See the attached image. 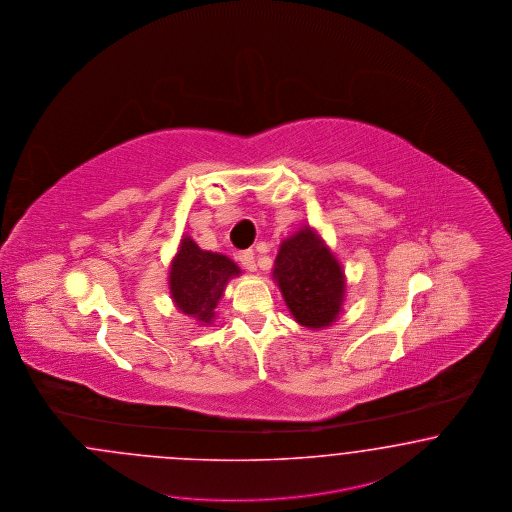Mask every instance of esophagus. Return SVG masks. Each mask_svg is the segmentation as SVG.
<instances>
[{"mask_svg": "<svg viewBox=\"0 0 512 512\" xmlns=\"http://www.w3.org/2000/svg\"><path fill=\"white\" fill-rule=\"evenodd\" d=\"M239 262L241 265L248 269V271H256V256H254V252L252 250H243V252H239Z\"/></svg>", "mask_w": 512, "mask_h": 512, "instance_id": "34e87169", "label": "esophagus"}]
</instances>
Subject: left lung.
<instances>
[{
    "label": "left lung",
    "instance_id": "left-lung-1",
    "mask_svg": "<svg viewBox=\"0 0 512 512\" xmlns=\"http://www.w3.org/2000/svg\"><path fill=\"white\" fill-rule=\"evenodd\" d=\"M273 277L301 326L318 330L337 320L345 297V273L311 228L282 243Z\"/></svg>",
    "mask_w": 512,
    "mask_h": 512
}]
</instances>
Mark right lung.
<instances>
[{"label": "right lung", "mask_w": 512, "mask_h": 512, "mask_svg": "<svg viewBox=\"0 0 512 512\" xmlns=\"http://www.w3.org/2000/svg\"><path fill=\"white\" fill-rule=\"evenodd\" d=\"M239 273L241 269L228 256L201 250L184 237L169 271L171 297L182 313L211 324L226 284Z\"/></svg>", "instance_id": "obj_1"}]
</instances>
